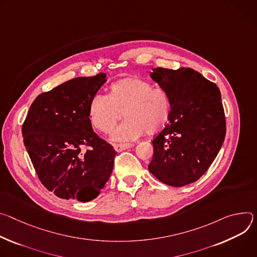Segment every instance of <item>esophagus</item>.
Listing matches in <instances>:
<instances>
[{"label":"esophagus","instance_id":"esophagus-1","mask_svg":"<svg viewBox=\"0 0 257 257\" xmlns=\"http://www.w3.org/2000/svg\"><path fill=\"white\" fill-rule=\"evenodd\" d=\"M133 146H134L133 144L127 143V144H115L113 147H114V149H115V151L121 152V151L126 150V149H128V148H132Z\"/></svg>","mask_w":257,"mask_h":257}]
</instances>
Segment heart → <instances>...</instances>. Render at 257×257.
Returning <instances> with one entry per match:
<instances>
[{
    "mask_svg": "<svg viewBox=\"0 0 257 257\" xmlns=\"http://www.w3.org/2000/svg\"><path fill=\"white\" fill-rule=\"evenodd\" d=\"M122 113L125 119L112 131L113 142H127L145 132L153 135L161 131L172 113V99L166 90L128 77L112 84L109 97L97 94L90 102V120L102 133L110 132Z\"/></svg>",
    "mask_w": 257,
    "mask_h": 257,
    "instance_id": "obj_1",
    "label": "heart"
}]
</instances>
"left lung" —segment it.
Masks as SVG:
<instances>
[{"mask_svg":"<svg viewBox=\"0 0 257 257\" xmlns=\"http://www.w3.org/2000/svg\"><path fill=\"white\" fill-rule=\"evenodd\" d=\"M150 77L172 99L168 123L152 141L149 172L160 182L183 187L206 173L225 136V118L216 84L192 68L155 67Z\"/></svg>","mask_w":257,"mask_h":257,"instance_id":"1","label":"left lung"}]
</instances>
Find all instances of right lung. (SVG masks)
Instances as JSON below:
<instances>
[{
  "label": "right lung",
  "mask_w": 257,
  "mask_h": 257,
  "mask_svg": "<svg viewBox=\"0 0 257 257\" xmlns=\"http://www.w3.org/2000/svg\"><path fill=\"white\" fill-rule=\"evenodd\" d=\"M106 73L79 76L33 102L22 125L24 146L42 184L62 199L89 202L109 180L115 150L93 131L92 98ZM82 147H89L84 154Z\"/></svg>",
  "instance_id": "right-lung-1"
}]
</instances>
